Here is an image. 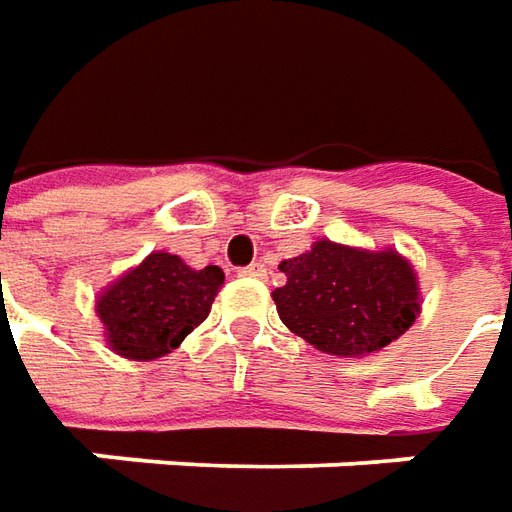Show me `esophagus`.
I'll return each mask as SVG.
<instances>
[{
    "instance_id": "esophagus-1",
    "label": "esophagus",
    "mask_w": 512,
    "mask_h": 512,
    "mask_svg": "<svg viewBox=\"0 0 512 512\" xmlns=\"http://www.w3.org/2000/svg\"><path fill=\"white\" fill-rule=\"evenodd\" d=\"M240 274H243V277H255V280H263V277H266V266H263V263H252V266H246V269H240Z\"/></svg>"
}]
</instances>
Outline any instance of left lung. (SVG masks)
Instances as JSON below:
<instances>
[{
	"label": "left lung",
	"mask_w": 512,
	"mask_h": 512,
	"mask_svg": "<svg viewBox=\"0 0 512 512\" xmlns=\"http://www.w3.org/2000/svg\"><path fill=\"white\" fill-rule=\"evenodd\" d=\"M272 291L280 320L331 357H368L399 340L422 311L414 263L397 249H360L320 238L280 263Z\"/></svg>",
	"instance_id": "left-lung-1"
}]
</instances>
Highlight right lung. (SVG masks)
<instances>
[{"mask_svg":"<svg viewBox=\"0 0 512 512\" xmlns=\"http://www.w3.org/2000/svg\"><path fill=\"white\" fill-rule=\"evenodd\" d=\"M223 269H192L178 255L152 252L98 291L96 314L118 357L158 360L209 317Z\"/></svg>","mask_w":512,"mask_h":512,"instance_id":"obj_1","label":"right lung"}]
</instances>
